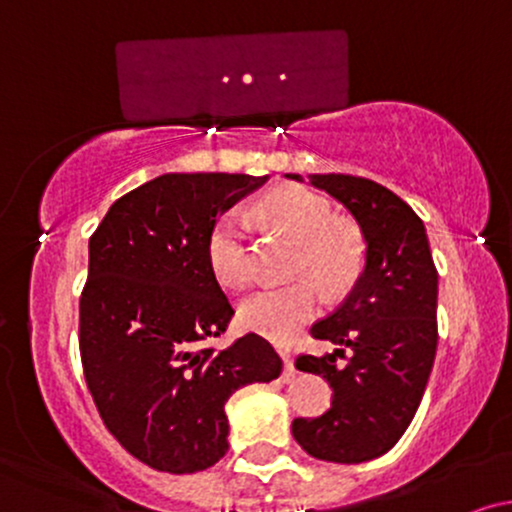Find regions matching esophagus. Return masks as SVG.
Segmentation results:
<instances>
[{"mask_svg": "<svg viewBox=\"0 0 512 512\" xmlns=\"http://www.w3.org/2000/svg\"><path fill=\"white\" fill-rule=\"evenodd\" d=\"M284 358V383H291L296 378V366H293V358L289 354H281Z\"/></svg>", "mask_w": 512, "mask_h": 512, "instance_id": "1", "label": "esophagus"}]
</instances>
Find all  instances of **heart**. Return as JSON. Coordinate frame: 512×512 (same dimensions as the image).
Here are the masks:
<instances>
[{
    "instance_id": "obj_1",
    "label": "heart",
    "mask_w": 512,
    "mask_h": 512,
    "mask_svg": "<svg viewBox=\"0 0 512 512\" xmlns=\"http://www.w3.org/2000/svg\"><path fill=\"white\" fill-rule=\"evenodd\" d=\"M264 214L301 243V264L325 281H339L354 262L349 238L330 226V204L303 187H286L264 202ZM250 216L231 209L216 221L209 236V262L223 286L238 289L250 279ZM325 293L313 279L264 286L238 308L240 325L272 342H286L320 310Z\"/></svg>"
}]
</instances>
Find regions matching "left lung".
<instances>
[{
  "instance_id": "left-lung-1",
  "label": "left lung",
  "mask_w": 512,
  "mask_h": 512,
  "mask_svg": "<svg viewBox=\"0 0 512 512\" xmlns=\"http://www.w3.org/2000/svg\"><path fill=\"white\" fill-rule=\"evenodd\" d=\"M286 178L303 182L296 173ZM308 185L349 211L363 262L346 301L310 327L337 349L296 361L298 370L327 378L332 407L317 419H293L291 431L317 460L358 464L395 448L419 409L436 361L438 272L424 221L395 192L337 173L308 175Z\"/></svg>"
}]
</instances>
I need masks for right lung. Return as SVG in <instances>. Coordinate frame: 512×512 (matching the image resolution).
<instances>
[{
	"label": "right lung",
	"mask_w": 512,
	"mask_h": 512,
	"mask_svg": "<svg viewBox=\"0 0 512 512\" xmlns=\"http://www.w3.org/2000/svg\"><path fill=\"white\" fill-rule=\"evenodd\" d=\"M267 180L158 175L117 199L88 240L79 339L88 390L117 443L158 472L214 467L228 452V397L281 373L257 334L207 346L233 317L209 236Z\"/></svg>",
	"instance_id": "add662e5"
}]
</instances>
